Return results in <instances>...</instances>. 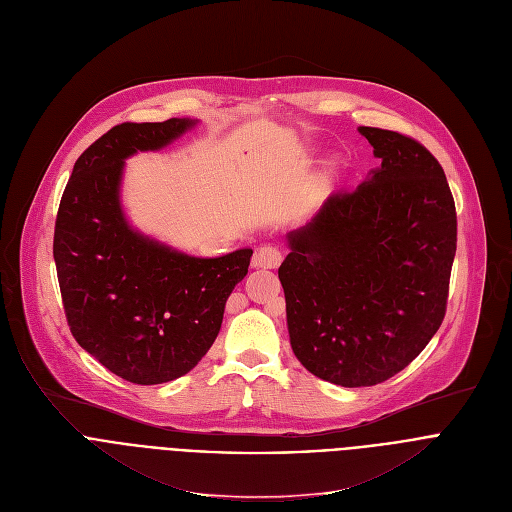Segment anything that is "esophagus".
<instances>
[{"mask_svg": "<svg viewBox=\"0 0 512 512\" xmlns=\"http://www.w3.org/2000/svg\"><path fill=\"white\" fill-rule=\"evenodd\" d=\"M284 255L278 247H271V245H263L255 251L253 255V265L255 267H278L282 263Z\"/></svg>", "mask_w": 512, "mask_h": 512, "instance_id": "1", "label": "esophagus"}]
</instances>
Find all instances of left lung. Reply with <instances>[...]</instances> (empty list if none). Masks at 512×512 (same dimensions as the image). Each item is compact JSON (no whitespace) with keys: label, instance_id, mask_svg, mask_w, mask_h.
Instances as JSON below:
<instances>
[{"label":"left lung","instance_id":"1","mask_svg":"<svg viewBox=\"0 0 512 512\" xmlns=\"http://www.w3.org/2000/svg\"><path fill=\"white\" fill-rule=\"evenodd\" d=\"M360 133L381 168L290 232L278 269L296 358L342 387L379 385L428 346L457 251L455 199L438 160L399 131Z\"/></svg>","mask_w":512,"mask_h":512}]
</instances>
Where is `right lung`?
<instances>
[{
  "instance_id": "1",
  "label": "right lung",
  "mask_w": 512,
  "mask_h": 512,
  "mask_svg": "<svg viewBox=\"0 0 512 512\" xmlns=\"http://www.w3.org/2000/svg\"><path fill=\"white\" fill-rule=\"evenodd\" d=\"M193 121L121 123L82 152L61 195L53 257L76 342L117 377L160 385L187 374L212 348L224 304L251 249L199 259L129 228L119 203L123 160L158 150Z\"/></svg>"
}]
</instances>
